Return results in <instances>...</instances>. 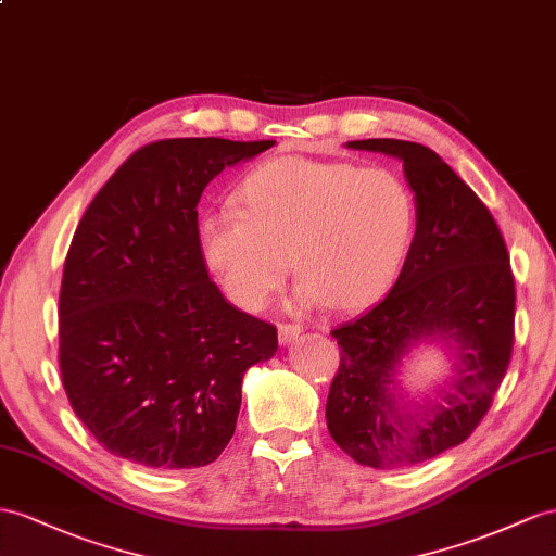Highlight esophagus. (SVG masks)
<instances>
[{
	"label": "esophagus",
	"mask_w": 556,
	"mask_h": 556,
	"mask_svg": "<svg viewBox=\"0 0 556 556\" xmlns=\"http://www.w3.org/2000/svg\"><path fill=\"white\" fill-rule=\"evenodd\" d=\"M298 336H301V326H293V324L279 326V345H291Z\"/></svg>",
	"instance_id": "obj_1"
}]
</instances>
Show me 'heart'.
<instances>
[{
	"label": "heart",
	"mask_w": 556,
	"mask_h": 556,
	"mask_svg": "<svg viewBox=\"0 0 556 556\" xmlns=\"http://www.w3.org/2000/svg\"><path fill=\"white\" fill-rule=\"evenodd\" d=\"M235 204L204 213L197 239L208 273L247 312L267 305L289 255L298 309L371 307L394 287L416 235L414 192L390 168L277 156L239 182Z\"/></svg>",
	"instance_id": "obj_1"
}]
</instances>
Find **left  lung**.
Here are the masks:
<instances>
[{
  "label": "left lung",
  "instance_id": "8db88e82",
  "mask_svg": "<svg viewBox=\"0 0 556 556\" xmlns=\"http://www.w3.org/2000/svg\"><path fill=\"white\" fill-rule=\"evenodd\" d=\"M345 148L404 164L416 235L386 301L331 331L343 352L326 425L359 465H416L463 444L486 416L515 340V279L489 208L437 152L394 138ZM418 344L454 357L452 374L422 397L401 382L403 359Z\"/></svg>",
  "mask_w": 556,
  "mask_h": 556
}]
</instances>
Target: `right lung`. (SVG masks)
I'll list each match as a JSON object with an SVG mask.
<instances>
[{
    "instance_id": "add662e5",
    "label": "right lung",
    "mask_w": 556,
    "mask_h": 556,
    "mask_svg": "<svg viewBox=\"0 0 556 556\" xmlns=\"http://www.w3.org/2000/svg\"><path fill=\"white\" fill-rule=\"evenodd\" d=\"M273 146L150 142L81 216L61 283V376L112 455L164 472L213 463L235 434L244 374L275 357L277 329L225 301L197 239L206 185Z\"/></svg>"
}]
</instances>
